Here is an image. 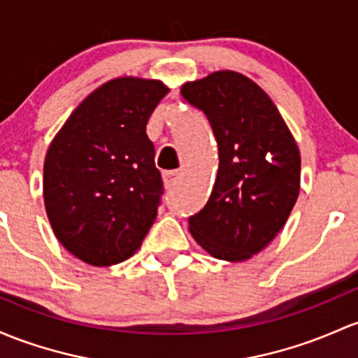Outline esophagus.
<instances>
[{
    "label": "esophagus",
    "instance_id": "1",
    "mask_svg": "<svg viewBox=\"0 0 358 358\" xmlns=\"http://www.w3.org/2000/svg\"><path fill=\"white\" fill-rule=\"evenodd\" d=\"M179 179V171H165L164 172V186L167 189H171L172 186H176Z\"/></svg>",
    "mask_w": 358,
    "mask_h": 358
}]
</instances>
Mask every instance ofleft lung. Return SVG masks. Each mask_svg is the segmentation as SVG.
Here are the masks:
<instances>
[{
	"label": "left lung",
	"mask_w": 358,
	"mask_h": 358,
	"mask_svg": "<svg viewBox=\"0 0 358 358\" xmlns=\"http://www.w3.org/2000/svg\"><path fill=\"white\" fill-rule=\"evenodd\" d=\"M184 101L208 119L218 172L189 232L217 259L245 261L283 229L301 189V153L271 99L248 76L217 71L184 83Z\"/></svg>",
	"instance_id": "obj_1"
}]
</instances>
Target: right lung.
Here are the masks:
<instances>
[{"mask_svg": "<svg viewBox=\"0 0 358 358\" xmlns=\"http://www.w3.org/2000/svg\"><path fill=\"white\" fill-rule=\"evenodd\" d=\"M169 94L159 80H110L76 107L44 162L57 241L94 266L131 257L157 217L164 182L147 122Z\"/></svg>", "mask_w": 358, "mask_h": 358, "instance_id": "1", "label": "right lung"}]
</instances>
